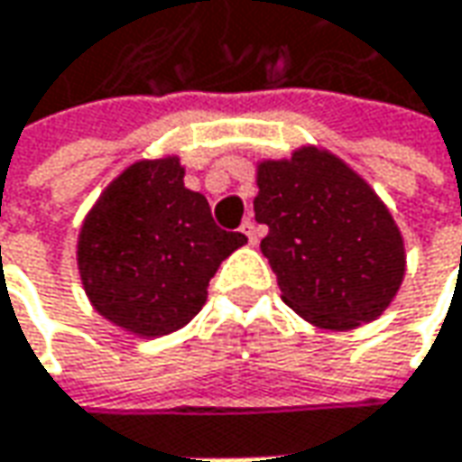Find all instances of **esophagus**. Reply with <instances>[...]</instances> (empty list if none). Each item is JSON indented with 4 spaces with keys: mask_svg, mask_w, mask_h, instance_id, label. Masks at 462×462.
I'll return each mask as SVG.
<instances>
[{
    "mask_svg": "<svg viewBox=\"0 0 462 462\" xmlns=\"http://www.w3.org/2000/svg\"><path fill=\"white\" fill-rule=\"evenodd\" d=\"M241 231L246 234V239H249V244H257L259 228H257V223L252 221V218H246V221L241 223Z\"/></svg>",
    "mask_w": 462,
    "mask_h": 462,
    "instance_id": "obj_1",
    "label": "esophagus"
}]
</instances>
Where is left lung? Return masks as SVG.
Segmentation results:
<instances>
[{"mask_svg": "<svg viewBox=\"0 0 462 462\" xmlns=\"http://www.w3.org/2000/svg\"><path fill=\"white\" fill-rule=\"evenodd\" d=\"M254 218L270 234L282 300L324 328H355L388 309L403 280V239L388 208L345 162L300 149L262 162Z\"/></svg>", "mask_w": 462, "mask_h": 462, "instance_id": "1", "label": "left lung"}]
</instances>
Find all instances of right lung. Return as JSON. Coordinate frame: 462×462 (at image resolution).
Returning a JSON list of instances; mask_svg holds the SVG:
<instances>
[{
  "label": "right lung",
  "mask_w": 462,
  "mask_h": 462,
  "mask_svg": "<svg viewBox=\"0 0 462 462\" xmlns=\"http://www.w3.org/2000/svg\"><path fill=\"white\" fill-rule=\"evenodd\" d=\"M180 159L138 162L102 192L79 234V273L92 306L116 327L162 337L203 309L218 264L246 236L223 231Z\"/></svg>",
  "instance_id": "right-lung-1"
}]
</instances>
